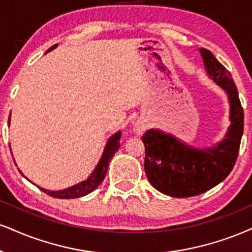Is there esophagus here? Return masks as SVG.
Instances as JSON below:
<instances>
[{"label": "esophagus", "instance_id": "34e87169", "mask_svg": "<svg viewBox=\"0 0 252 252\" xmlns=\"http://www.w3.org/2000/svg\"><path fill=\"white\" fill-rule=\"evenodd\" d=\"M134 129H135V132L138 133V134H141V133L145 131V125H142L141 123H138L135 125V128Z\"/></svg>", "mask_w": 252, "mask_h": 252}]
</instances>
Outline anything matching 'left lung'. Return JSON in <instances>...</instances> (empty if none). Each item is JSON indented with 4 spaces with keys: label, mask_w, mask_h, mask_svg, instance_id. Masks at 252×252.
I'll return each instance as SVG.
<instances>
[{
    "label": "left lung",
    "mask_w": 252,
    "mask_h": 252,
    "mask_svg": "<svg viewBox=\"0 0 252 252\" xmlns=\"http://www.w3.org/2000/svg\"><path fill=\"white\" fill-rule=\"evenodd\" d=\"M207 74L221 86L230 102V126L224 139L198 150L172 134L150 129L142 136L145 172L151 185L173 197H191L206 192L230 174L237 160L244 128V112L231 74L207 49H200Z\"/></svg>",
    "instance_id": "obj_1"
}]
</instances>
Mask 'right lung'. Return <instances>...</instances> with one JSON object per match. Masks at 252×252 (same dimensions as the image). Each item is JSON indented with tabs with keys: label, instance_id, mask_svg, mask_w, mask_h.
I'll return each instance as SVG.
<instances>
[{
	"label": "right lung",
	"instance_id": "1",
	"mask_svg": "<svg viewBox=\"0 0 252 252\" xmlns=\"http://www.w3.org/2000/svg\"><path fill=\"white\" fill-rule=\"evenodd\" d=\"M57 45L58 44L52 45L46 52L54 50V49L57 48ZM9 120H10V117H9ZM120 136H121V132L119 131L118 133H116V134L112 135L110 139H108L106 147H105L104 153H102L100 161H99V163L97 164V167H95V169L93 170V173L89 176L88 179L85 180V181L79 182L78 185L72 186V187H69L66 189H63V190H46V189H44V188H40V187H38V188L40 189V190L44 191L45 194L50 195V196H52V197L66 198V200L67 198H77V197L85 196V195L92 192L94 189L98 188V186L100 185V183L102 182V180L105 179V175H106L107 169H108V162H110L112 157L116 154V152L119 150V147H120V144H119ZM21 174H22V172H21ZM22 175H23V174H22Z\"/></svg>",
	"mask_w": 252,
	"mask_h": 252
}]
</instances>
